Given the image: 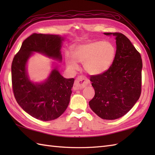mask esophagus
<instances>
[{"label": "esophagus", "mask_w": 155, "mask_h": 155, "mask_svg": "<svg viewBox=\"0 0 155 155\" xmlns=\"http://www.w3.org/2000/svg\"><path fill=\"white\" fill-rule=\"evenodd\" d=\"M88 83H89V80L86 77H84V76H79L75 81L74 86L78 89H82V88L86 87Z\"/></svg>", "instance_id": "obj_1"}]
</instances>
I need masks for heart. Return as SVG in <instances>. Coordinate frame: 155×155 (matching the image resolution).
I'll list each match as a JSON object with an SVG mask.
<instances>
[{
    "label": "heart",
    "instance_id": "heart-1",
    "mask_svg": "<svg viewBox=\"0 0 155 155\" xmlns=\"http://www.w3.org/2000/svg\"><path fill=\"white\" fill-rule=\"evenodd\" d=\"M72 54L67 52L65 61L72 71L79 68L78 62L84 63L88 73L101 74L109 69L116 58V48L108 41H94L78 45L73 48Z\"/></svg>",
    "mask_w": 155,
    "mask_h": 155
}]
</instances>
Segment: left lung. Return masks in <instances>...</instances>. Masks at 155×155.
<instances>
[{
	"instance_id": "left-lung-1",
	"label": "left lung",
	"mask_w": 155,
	"mask_h": 155,
	"mask_svg": "<svg viewBox=\"0 0 155 155\" xmlns=\"http://www.w3.org/2000/svg\"><path fill=\"white\" fill-rule=\"evenodd\" d=\"M104 34L116 37V58L107 72L91 76L95 94L89 106L103 119L114 120L126 114L139 100L143 62L126 36L119 32Z\"/></svg>"
}]
</instances>
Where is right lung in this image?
<instances>
[{
  "mask_svg": "<svg viewBox=\"0 0 155 155\" xmlns=\"http://www.w3.org/2000/svg\"><path fill=\"white\" fill-rule=\"evenodd\" d=\"M64 39L59 35L33 33L23 41L13 58L11 73L15 99L26 113L38 120H54L64 113L70 102L74 79L64 78L55 67L47 80L33 83L27 73V62L35 52L61 61Z\"/></svg>",
  "mask_w": 155,
  "mask_h": 155,
  "instance_id": "1",
  "label": "right lung"
}]
</instances>
